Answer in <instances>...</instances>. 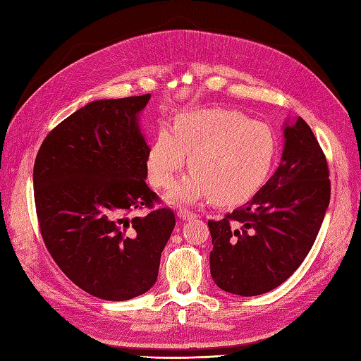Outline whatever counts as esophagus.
<instances>
[{
    "mask_svg": "<svg viewBox=\"0 0 361 361\" xmlns=\"http://www.w3.org/2000/svg\"><path fill=\"white\" fill-rule=\"evenodd\" d=\"M176 214H178V217L181 220H190V219L197 217V214L194 211H189V209H180Z\"/></svg>",
    "mask_w": 361,
    "mask_h": 361,
    "instance_id": "esophagus-1",
    "label": "esophagus"
}]
</instances>
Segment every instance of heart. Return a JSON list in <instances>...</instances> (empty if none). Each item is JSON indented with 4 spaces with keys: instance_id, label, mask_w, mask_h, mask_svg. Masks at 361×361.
Masks as SVG:
<instances>
[{
    "instance_id": "obj_1",
    "label": "heart",
    "mask_w": 361,
    "mask_h": 361,
    "mask_svg": "<svg viewBox=\"0 0 361 361\" xmlns=\"http://www.w3.org/2000/svg\"><path fill=\"white\" fill-rule=\"evenodd\" d=\"M189 155V176L167 198L194 203L212 197L231 204L257 192L270 175L278 141L273 130L234 110L188 111L176 116L172 130L159 128L149 147L147 173L153 186L173 185Z\"/></svg>"
}]
</instances>
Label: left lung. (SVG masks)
<instances>
[{"instance_id":"8db88e82","label":"left lung","mask_w":361,"mask_h":361,"mask_svg":"<svg viewBox=\"0 0 361 361\" xmlns=\"http://www.w3.org/2000/svg\"><path fill=\"white\" fill-rule=\"evenodd\" d=\"M278 171L243 206L209 220L211 276L233 295L279 287L313 247L331 200L329 166L302 118L283 124Z\"/></svg>"}]
</instances>
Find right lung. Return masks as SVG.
Masks as SVG:
<instances>
[{"label": "right lung", "mask_w": 361, "mask_h": 361, "mask_svg": "<svg viewBox=\"0 0 361 361\" xmlns=\"http://www.w3.org/2000/svg\"><path fill=\"white\" fill-rule=\"evenodd\" d=\"M150 94L90 102L51 130L34 164L38 225L49 255L83 291L127 301L150 290L175 226L153 208L140 113Z\"/></svg>", "instance_id": "1"}]
</instances>
